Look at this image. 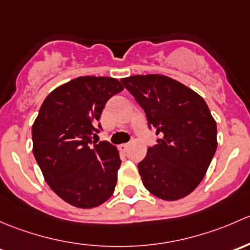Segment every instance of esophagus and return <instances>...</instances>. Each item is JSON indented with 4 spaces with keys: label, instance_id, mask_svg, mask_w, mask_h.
<instances>
[{
    "label": "esophagus",
    "instance_id": "34e87169",
    "mask_svg": "<svg viewBox=\"0 0 250 250\" xmlns=\"http://www.w3.org/2000/svg\"><path fill=\"white\" fill-rule=\"evenodd\" d=\"M127 148H128L127 143H123V144H120V146H119V150L123 151V153H125V151L127 150Z\"/></svg>",
    "mask_w": 250,
    "mask_h": 250
}]
</instances>
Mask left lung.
Segmentation results:
<instances>
[{"label": "left lung", "instance_id": "left-lung-1", "mask_svg": "<svg viewBox=\"0 0 250 250\" xmlns=\"http://www.w3.org/2000/svg\"><path fill=\"white\" fill-rule=\"evenodd\" d=\"M143 108L158 140L138 164L143 185L165 201L188 196L201 183L217 150V123L205 100L184 84L163 76L123 78Z\"/></svg>", "mask_w": 250, "mask_h": 250}]
</instances>
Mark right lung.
<instances>
[{"label": "right lung", "instance_id": "obj_1", "mask_svg": "<svg viewBox=\"0 0 250 250\" xmlns=\"http://www.w3.org/2000/svg\"><path fill=\"white\" fill-rule=\"evenodd\" d=\"M122 90L115 78L78 77L45 97L33 123V155L43 177L74 207H97L114 192L119 151L107 141L92 144L91 136L102 128L97 122L107 101Z\"/></svg>", "mask_w": 250, "mask_h": 250}]
</instances>
